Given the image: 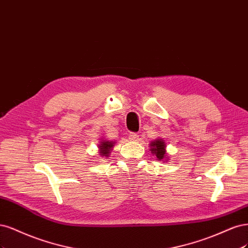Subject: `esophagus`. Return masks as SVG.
<instances>
[{
	"instance_id": "34e87169",
	"label": "esophagus",
	"mask_w": 248,
	"mask_h": 248,
	"mask_svg": "<svg viewBox=\"0 0 248 248\" xmlns=\"http://www.w3.org/2000/svg\"><path fill=\"white\" fill-rule=\"evenodd\" d=\"M138 137H139V136L137 134H135V133H130L129 134V139L131 141H137Z\"/></svg>"
}]
</instances>
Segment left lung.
Instances as JSON below:
<instances>
[{"label": "left lung", "instance_id": "left-lung-1", "mask_svg": "<svg viewBox=\"0 0 248 248\" xmlns=\"http://www.w3.org/2000/svg\"><path fill=\"white\" fill-rule=\"evenodd\" d=\"M149 147L151 154L155 155L156 161L167 162L168 159H169V157L167 155L166 141L163 138H156L155 140L151 141L149 143Z\"/></svg>", "mask_w": 248, "mask_h": 248}]
</instances>
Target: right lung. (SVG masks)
<instances>
[{
	"label": "right lung",
	"mask_w": 248,
	"mask_h": 248,
	"mask_svg": "<svg viewBox=\"0 0 248 248\" xmlns=\"http://www.w3.org/2000/svg\"><path fill=\"white\" fill-rule=\"evenodd\" d=\"M115 144V141H109L106 139H101L99 142V155L108 157L110 155V151L112 150Z\"/></svg>",
	"instance_id": "right-lung-1"
}]
</instances>
